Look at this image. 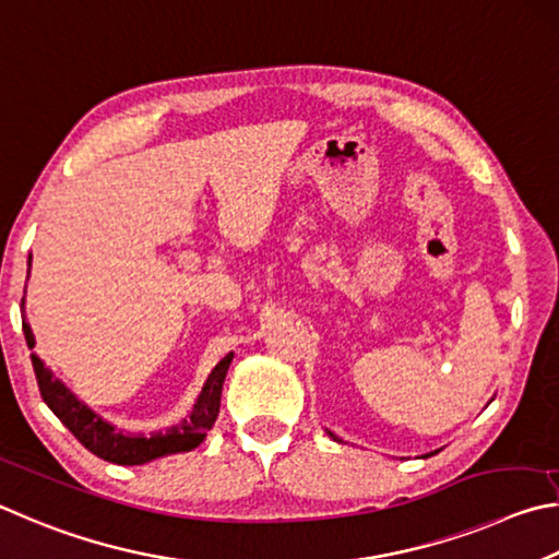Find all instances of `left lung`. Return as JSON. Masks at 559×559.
Here are the masks:
<instances>
[{"label": "left lung", "instance_id": "obj_1", "mask_svg": "<svg viewBox=\"0 0 559 559\" xmlns=\"http://www.w3.org/2000/svg\"><path fill=\"white\" fill-rule=\"evenodd\" d=\"M329 435H331V432H329ZM331 437H334V435H331ZM334 439H336V437H334Z\"/></svg>", "mask_w": 559, "mask_h": 559}]
</instances>
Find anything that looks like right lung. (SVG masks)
<instances>
[{
	"instance_id": "obj_1",
	"label": "right lung",
	"mask_w": 559,
	"mask_h": 559,
	"mask_svg": "<svg viewBox=\"0 0 559 559\" xmlns=\"http://www.w3.org/2000/svg\"><path fill=\"white\" fill-rule=\"evenodd\" d=\"M28 267H32V254H28ZM22 311H24V299H22ZM24 336L28 348L36 346L32 326L26 324V317L22 321ZM233 354L225 356L218 366L211 370L209 380H205L199 397H195L191 415L181 419L179 425L166 427L164 432H152L150 437L144 435H130L115 429L110 423H105L100 415H95L91 407L83 405L71 390L61 383L51 370L44 366V360L36 354H32L34 373L38 390H41L44 403L51 407V413L61 419V423L71 429L73 437L81 442L87 452L95 456L105 459V462L120 464V466H136L154 462L159 456L179 454V452H191V449L199 447L209 429L213 427L215 417H218L221 409V393H223V380L230 368Z\"/></svg>"
}]
</instances>
